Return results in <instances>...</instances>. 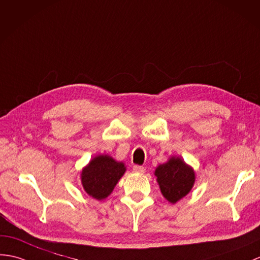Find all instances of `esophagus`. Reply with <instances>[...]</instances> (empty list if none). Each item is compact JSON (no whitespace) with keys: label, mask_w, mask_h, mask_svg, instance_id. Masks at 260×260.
Here are the masks:
<instances>
[{"label":"esophagus","mask_w":260,"mask_h":260,"mask_svg":"<svg viewBox=\"0 0 260 260\" xmlns=\"http://www.w3.org/2000/svg\"><path fill=\"white\" fill-rule=\"evenodd\" d=\"M133 171H134V173H137V174H144L145 171H146V168L143 167V166L135 165L134 167H133Z\"/></svg>","instance_id":"obj_1"}]
</instances>
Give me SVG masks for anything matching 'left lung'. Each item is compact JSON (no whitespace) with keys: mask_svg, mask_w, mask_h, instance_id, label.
<instances>
[{"mask_svg":"<svg viewBox=\"0 0 260 260\" xmlns=\"http://www.w3.org/2000/svg\"><path fill=\"white\" fill-rule=\"evenodd\" d=\"M154 174L161 195L172 204L189 194L196 180L194 168L179 156H171L166 162L156 167Z\"/></svg>","mask_w":260,"mask_h":260,"instance_id":"1","label":"left lung"}]
</instances>
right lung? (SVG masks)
<instances>
[{"label":"right lung","instance_id":"obj_1","mask_svg":"<svg viewBox=\"0 0 260 260\" xmlns=\"http://www.w3.org/2000/svg\"><path fill=\"white\" fill-rule=\"evenodd\" d=\"M125 172L123 161H117L107 154L96 155L81 171L83 189L96 201H103L112 194Z\"/></svg>","mask_w":260,"mask_h":260}]
</instances>
